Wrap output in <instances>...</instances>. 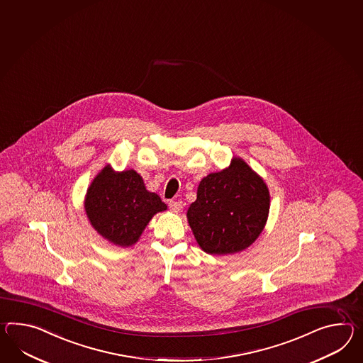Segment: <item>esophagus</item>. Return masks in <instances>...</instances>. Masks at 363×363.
Here are the masks:
<instances>
[{
    "instance_id": "obj_1",
    "label": "esophagus",
    "mask_w": 363,
    "mask_h": 363,
    "mask_svg": "<svg viewBox=\"0 0 363 363\" xmlns=\"http://www.w3.org/2000/svg\"><path fill=\"white\" fill-rule=\"evenodd\" d=\"M169 208L173 211V213H178V211H181V208H182V202H179V201H169Z\"/></svg>"
}]
</instances>
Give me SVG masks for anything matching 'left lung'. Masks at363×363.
<instances>
[{
    "mask_svg": "<svg viewBox=\"0 0 363 363\" xmlns=\"http://www.w3.org/2000/svg\"><path fill=\"white\" fill-rule=\"evenodd\" d=\"M269 204L265 182L242 160L233 159L230 168L201 181L187 219L206 253H235L259 236Z\"/></svg>",
    "mask_w": 363,
    "mask_h": 363,
    "instance_id": "1",
    "label": "left lung"
}]
</instances>
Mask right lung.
<instances>
[{"label": "right lung", "instance_id": "right-lung-1", "mask_svg": "<svg viewBox=\"0 0 363 363\" xmlns=\"http://www.w3.org/2000/svg\"><path fill=\"white\" fill-rule=\"evenodd\" d=\"M85 210L91 225L121 247L135 244L152 216L167 210L160 196L145 190L135 170L114 173L105 168L89 187Z\"/></svg>", "mask_w": 363, "mask_h": 363}]
</instances>
